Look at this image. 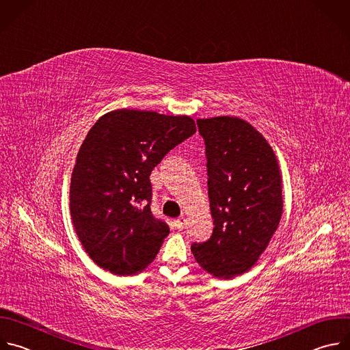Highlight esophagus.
<instances>
[{
    "label": "esophagus",
    "instance_id": "esophagus-1",
    "mask_svg": "<svg viewBox=\"0 0 350 350\" xmlns=\"http://www.w3.org/2000/svg\"><path fill=\"white\" fill-rule=\"evenodd\" d=\"M185 224H186V219H185L183 215L179 217V218L175 221V226H176L179 230H182V229L185 228Z\"/></svg>",
    "mask_w": 350,
    "mask_h": 350
}]
</instances>
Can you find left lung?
Listing matches in <instances>:
<instances>
[{"mask_svg":"<svg viewBox=\"0 0 350 350\" xmlns=\"http://www.w3.org/2000/svg\"><path fill=\"white\" fill-rule=\"evenodd\" d=\"M205 144L213 236L193 243L197 263L215 277L250 270L283 214L282 175L266 139L239 117L197 120Z\"/></svg>","mask_w":350,"mask_h":350,"instance_id":"obj_1","label":"left lung"}]
</instances>
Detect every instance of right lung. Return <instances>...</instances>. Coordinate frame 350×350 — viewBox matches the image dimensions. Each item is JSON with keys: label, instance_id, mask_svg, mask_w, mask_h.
Listing matches in <instances>:
<instances>
[{"label": "right lung", "instance_id": "1", "mask_svg": "<svg viewBox=\"0 0 350 350\" xmlns=\"http://www.w3.org/2000/svg\"><path fill=\"white\" fill-rule=\"evenodd\" d=\"M196 132L189 116L120 109L102 116L77 154L70 183V215L90 258L129 275L153 262L168 225L150 209V174Z\"/></svg>", "mask_w": 350, "mask_h": 350}]
</instances>
